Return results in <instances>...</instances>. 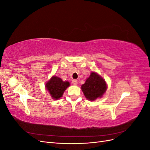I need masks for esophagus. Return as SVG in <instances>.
Instances as JSON below:
<instances>
[{
	"label": "esophagus",
	"mask_w": 150,
	"mask_h": 150,
	"mask_svg": "<svg viewBox=\"0 0 150 150\" xmlns=\"http://www.w3.org/2000/svg\"><path fill=\"white\" fill-rule=\"evenodd\" d=\"M72 83L74 85H77L78 84V81H77L76 79H73L72 81Z\"/></svg>",
	"instance_id": "esophagus-1"
}]
</instances>
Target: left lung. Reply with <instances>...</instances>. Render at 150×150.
<instances>
[{
    "label": "left lung",
    "mask_w": 150,
    "mask_h": 150,
    "mask_svg": "<svg viewBox=\"0 0 150 150\" xmlns=\"http://www.w3.org/2000/svg\"><path fill=\"white\" fill-rule=\"evenodd\" d=\"M81 89L88 100L94 101L103 96L107 89V85L101 76L92 72L85 83L81 86Z\"/></svg>",
    "instance_id": "1"
}]
</instances>
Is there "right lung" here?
Returning a JSON list of instances; mask_svg holds the SVG:
<instances>
[{
	"label": "right lung",
	"instance_id": "right-lung-1",
	"mask_svg": "<svg viewBox=\"0 0 150 150\" xmlns=\"http://www.w3.org/2000/svg\"><path fill=\"white\" fill-rule=\"evenodd\" d=\"M70 85L68 81L62 80L57 76H52L46 84V88L53 99H59L62 97L63 93Z\"/></svg>",
	"mask_w": 150,
	"mask_h": 150
}]
</instances>
